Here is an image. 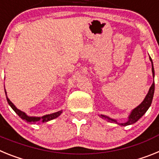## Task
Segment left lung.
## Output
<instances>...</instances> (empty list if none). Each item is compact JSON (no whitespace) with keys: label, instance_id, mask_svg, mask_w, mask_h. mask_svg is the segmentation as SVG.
<instances>
[{"label":"left lung","instance_id":"obj_1","mask_svg":"<svg viewBox=\"0 0 159 159\" xmlns=\"http://www.w3.org/2000/svg\"><path fill=\"white\" fill-rule=\"evenodd\" d=\"M150 60H151V64H152V73H153V77H154V66H153V62H152V59L150 57ZM154 82H153L152 85L149 89V92L147 93V95H146L145 99L143 102L140 103L137 107H135L134 109L131 111L130 112V116L128 117V120H127L126 123H119L117 121H116V119H111V118L107 117L106 116H103V115H101V118L102 119H106L107 120L108 122H111V123H116L119 125H121V126H127V125H130L133 124V123H136V122L142 117V116L144 115V114L147 112V111L148 110L149 107H151V102H152V99H153V96H154Z\"/></svg>","mask_w":159,"mask_h":159}]
</instances>
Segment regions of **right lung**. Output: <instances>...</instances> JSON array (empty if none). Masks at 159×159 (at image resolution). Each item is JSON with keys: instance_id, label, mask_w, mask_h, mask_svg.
<instances>
[{"instance_id": "add662e5", "label": "right lung", "mask_w": 159, "mask_h": 159, "mask_svg": "<svg viewBox=\"0 0 159 159\" xmlns=\"http://www.w3.org/2000/svg\"><path fill=\"white\" fill-rule=\"evenodd\" d=\"M5 95H6V99H7V101H8V103L10 105L11 107L12 108V110L16 112V113L17 114L18 116L21 118L22 119H24V120H25V121L29 122V123H37V122H43V123H45V122L50 121V120H52V119H56V118H57L58 116H60V114L62 113V111H60L55 112V113L46 115V116H42V117H33V116H27L25 112L19 110V109H17V108L15 107V105H14L13 103L9 100V99H8V97H7V94H6V91H5Z\"/></svg>"}]
</instances>
